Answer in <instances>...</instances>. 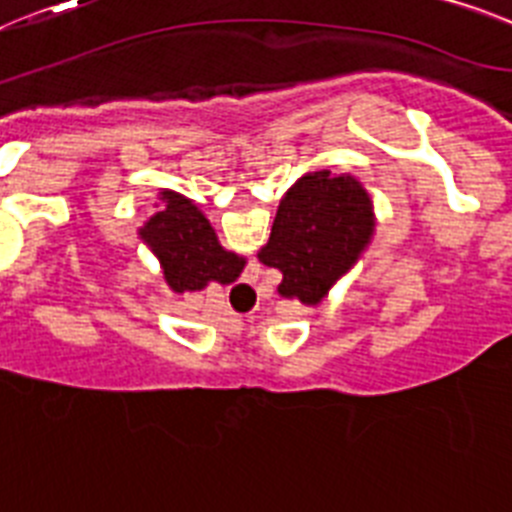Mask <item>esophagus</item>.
Returning a JSON list of instances; mask_svg holds the SVG:
<instances>
[{"label":"esophagus","instance_id":"1","mask_svg":"<svg viewBox=\"0 0 512 512\" xmlns=\"http://www.w3.org/2000/svg\"><path fill=\"white\" fill-rule=\"evenodd\" d=\"M235 290H251V285H248V282H243V285H238Z\"/></svg>","mask_w":512,"mask_h":512}]
</instances>
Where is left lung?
<instances>
[{
  "label": "left lung",
  "mask_w": 512,
  "mask_h": 512,
  "mask_svg": "<svg viewBox=\"0 0 512 512\" xmlns=\"http://www.w3.org/2000/svg\"><path fill=\"white\" fill-rule=\"evenodd\" d=\"M373 230L368 189L347 173L313 170L282 196L259 261L282 272V298L318 305L357 264Z\"/></svg>",
  "instance_id": "8db88e82"
}]
</instances>
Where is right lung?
Listing matches in <instances>:
<instances>
[{
    "label": "right lung",
    "instance_id": "right-lung-1",
    "mask_svg": "<svg viewBox=\"0 0 512 512\" xmlns=\"http://www.w3.org/2000/svg\"><path fill=\"white\" fill-rule=\"evenodd\" d=\"M160 212L139 227V238L152 248L165 282L173 292L204 290L209 282L230 285L240 277L246 259L225 251L212 225L191 199L176 191H160Z\"/></svg>",
    "mask_w": 512,
    "mask_h": 512
}]
</instances>
